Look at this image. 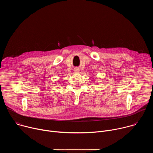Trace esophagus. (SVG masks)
I'll return each mask as SVG.
<instances>
[{"instance_id":"34e87169","label":"esophagus","mask_w":153,"mask_h":153,"mask_svg":"<svg viewBox=\"0 0 153 153\" xmlns=\"http://www.w3.org/2000/svg\"><path fill=\"white\" fill-rule=\"evenodd\" d=\"M74 71H75L76 73H78V72L79 71V69H78V68H76V69H74Z\"/></svg>"}]
</instances>
